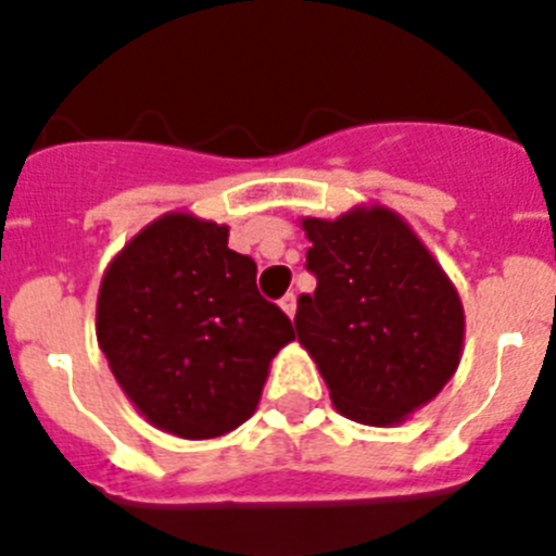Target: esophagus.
<instances>
[{
	"label": "esophagus",
	"instance_id": "1",
	"mask_svg": "<svg viewBox=\"0 0 556 556\" xmlns=\"http://www.w3.org/2000/svg\"><path fill=\"white\" fill-rule=\"evenodd\" d=\"M281 308L289 314V317H294V312H298V294H294V292L283 294V298H281Z\"/></svg>",
	"mask_w": 556,
	"mask_h": 556
}]
</instances>
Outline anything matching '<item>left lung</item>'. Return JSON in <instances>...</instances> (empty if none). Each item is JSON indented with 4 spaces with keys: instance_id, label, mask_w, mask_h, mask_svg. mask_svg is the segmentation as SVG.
Returning a JSON list of instances; mask_svg holds the SVG:
<instances>
[{
    "instance_id": "1",
    "label": "left lung",
    "mask_w": 556,
    "mask_h": 556,
    "mask_svg": "<svg viewBox=\"0 0 556 556\" xmlns=\"http://www.w3.org/2000/svg\"><path fill=\"white\" fill-rule=\"evenodd\" d=\"M303 228L317 289L298 301V339L342 415L367 426L401 424L459 365V294L392 211L356 208L333 223L303 219Z\"/></svg>"
}]
</instances>
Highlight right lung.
Listing matches in <instances>:
<instances>
[{
	"label": "right lung",
	"mask_w": 556,
	"mask_h": 556,
	"mask_svg": "<svg viewBox=\"0 0 556 556\" xmlns=\"http://www.w3.org/2000/svg\"><path fill=\"white\" fill-rule=\"evenodd\" d=\"M97 339L150 424L208 440L253 415L294 328L255 287L253 258L228 248L225 225L166 214L108 267Z\"/></svg>",
	"instance_id": "add662e5"
}]
</instances>
